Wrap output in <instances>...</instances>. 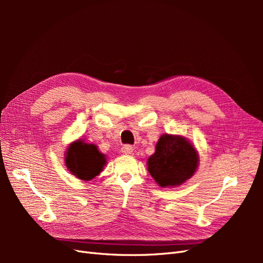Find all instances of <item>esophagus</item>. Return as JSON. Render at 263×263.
<instances>
[{
	"mask_svg": "<svg viewBox=\"0 0 263 263\" xmlns=\"http://www.w3.org/2000/svg\"><path fill=\"white\" fill-rule=\"evenodd\" d=\"M122 153L125 155H132L134 153V148L130 145H125L122 148Z\"/></svg>",
	"mask_w": 263,
	"mask_h": 263,
	"instance_id": "obj_1",
	"label": "esophagus"
}]
</instances>
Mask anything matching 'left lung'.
<instances>
[{"label":"left lung","mask_w":263,"mask_h":263,"mask_svg":"<svg viewBox=\"0 0 263 263\" xmlns=\"http://www.w3.org/2000/svg\"><path fill=\"white\" fill-rule=\"evenodd\" d=\"M200 157L194 145L181 135L163 134L156 151L148 158L150 176L161 187H174L191 179L198 168Z\"/></svg>","instance_id":"left-lung-1"}]
</instances>
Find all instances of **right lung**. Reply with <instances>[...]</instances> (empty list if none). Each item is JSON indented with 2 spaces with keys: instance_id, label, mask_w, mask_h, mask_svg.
<instances>
[{
  "instance_id": "1",
  "label": "right lung",
  "mask_w": 263,
  "mask_h": 263,
  "mask_svg": "<svg viewBox=\"0 0 263 263\" xmlns=\"http://www.w3.org/2000/svg\"><path fill=\"white\" fill-rule=\"evenodd\" d=\"M106 156L98 146L84 139H77L69 144L65 153V163L71 174L82 181H91L104 169Z\"/></svg>"
}]
</instances>
